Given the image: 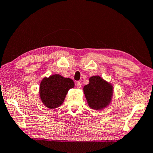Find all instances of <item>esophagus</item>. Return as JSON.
Instances as JSON below:
<instances>
[{"mask_svg":"<svg viewBox=\"0 0 153 153\" xmlns=\"http://www.w3.org/2000/svg\"><path fill=\"white\" fill-rule=\"evenodd\" d=\"M76 86H77V88H81V86H82L81 82H76Z\"/></svg>","mask_w":153,"mask_h":153,"instance_id":"esophagus-1","label":"esophagus"}]
</instances>
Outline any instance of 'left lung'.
<instances>
[{
    "instance_id": "1",
    "label": "left lung",
    "mask_w": 153,
    "mask_h": 153,
    "mask_svg": "<svg viewBox=\"0 0 153 153\" xmlns=\"http://www.w3.org/2000/svg\"><path fill=\"white\" fill-rule=\"evenodd\" d=\"M89 84L84 87V92L90 108L101 110L111 101L113 86L98 76L90 77Z\"/></svg>"
}]
</instances>
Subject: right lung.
I'll return each instance as SVG.
<instances>
[{"mask_svg":"<svg viewBox=\"0 0 153 153\" xmlns=\"http://www.w3.org/2000/svg\"><path fill=\"white\" fill-rule=\"evenodd\" d=\"M74 87V82L71 79L55 74L42 80L40 97L44 105L53 109L62 105L68 90Z\"/></svg>","mask_w":153,"mask_h":153,"instance_id":"obj_1","label":"right lung"}]
</instances>
